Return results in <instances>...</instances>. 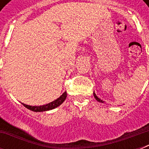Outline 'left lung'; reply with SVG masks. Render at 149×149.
I'll return each instance as SVG.
<instances>
[{"mask_svg": "<svg viewBox=\"0 0 149 149\" xmlns=\"http://www.w3.org/2000/svg\"><path fill=\"white\" fill-rule=\"evenodd\" d=\"M93 96H94V97H95V99L97 100L98 102H101V103H103V102H104V101H103V100H100V98L98 97L96 95V93H94V92H93Z\"/></svg>", "mask_w": 149, "mask_h": 149, "instance_id": "obj_1", "label": "left lung"}]
</instances>
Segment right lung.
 I'll return each mask as SVG.
<instances>
[{"instance_id":"1","label":"right lung","mask_w":149,"mask_h":149,"mask_svg":"<svg viewBox=\"0 0 149 149\" xmlns=\"http://www.w3.org/2000/svg\"><path fill=\"white\" fill-rule=\"evenodd\" d=\"M66 97H67V93H66V91H65V92H64L59 97L57 98L56 100L51 102L49 104H45V105H42V106H30V105H27V104H23V103H22V104H23L26 108L29 109V110H31V111H35V112H42V111H49V110H52V109L56 108V107H58L64 102V100H65Z\"/></svg>"}]
</instances>
